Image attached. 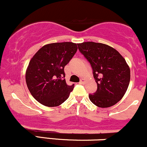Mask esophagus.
Here are the masks:
<instances>
[{
  "label": "esophagus",
  "instance_id": "1",
  "mask_svg": "<svg viewBox=\"0 0 147 147\" xmlns=\"http://www.w3.org/2000/svg\"><path fill=\"white\" fill-rule=\"evenodd\" d=\"M84 83H85V79H82L80 80V82H79V84H84Z\"/></svg>",
  "mask_w": 147,
  "mask_h": 147
}]
</instances>
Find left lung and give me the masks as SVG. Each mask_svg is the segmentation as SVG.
<instances>
[{
    "label": "left lung",
    "mask_w": 147,
    "mask_h": 147,
    "mask_svg": "<svg viewBox=\"0 0 147 147\" xmlns=\"http://www.w3.org/2000/svg\"><path fill=\"white\" fill-rule=\"evenodd\" d=\"M79 52L90 64L97 84L89 99L95 106L108 108L122 98L129 87L131 74L125 59L115 49L95 42L78 43Z\"/></svg>",
    "instance_id": "left-lung-1"
}]
</instances>
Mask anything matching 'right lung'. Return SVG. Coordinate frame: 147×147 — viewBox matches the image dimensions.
Instances as JSON below:
<instances>
[{
  "mask_svg": "<svg viewBox=\"0 0 147 147\" xmlns=\"http://www.w3.org/2000/svg\"><path fill=\"white\" fill-rule=\"evenodd\" d=\"M77 50L72 42L54 43L38 50L30 60L25 79L30 93L48 107L59 106L68 98L74 84L65 82L64 67Z\"/></svg>",
  "mask_w": 147,
  "mask_h": 147,
  "instance_id": "1",
  "label": "right lung"
}]
</instances>
